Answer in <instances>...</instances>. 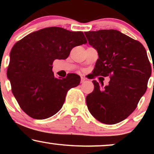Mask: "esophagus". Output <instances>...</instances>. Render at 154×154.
I'll use <instances>...</instances> for the list:
<instances>
[{
	"mask_svg": "<svg viewBox=\"0 0 154 154\" xmlns=\"http://www.w3.org/2000/svg\"><path fill=\"white\" fill-rule=\"evenodd\" d=\"M86 80V79H85V77H81V82L82 83H83L85 82V81Z\"/></svg>",
	"mask_w": 154,
	"mask_h": 154,
	"instance_id": "34e87169",
	"label": "esophagus"
}]
</instances>
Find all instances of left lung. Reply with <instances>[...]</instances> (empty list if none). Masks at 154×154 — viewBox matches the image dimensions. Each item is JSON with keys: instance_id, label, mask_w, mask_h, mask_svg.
<instances>
[{"instance_id": "left-lung-1", "label": "left lung", "mask_w": 154, "mask_h": 154, "mask_svg": "<svg viewBox=\"0 0 154 154\" xmlns=\"http://www.w3.org/2000/svg\"><path fill=\"white\" fill-rule=\"evenodd\" d=\"M88 43L98 51L94 76L110 77L109 85L100 86L86 97L91 114L100 122L114 125L126 119L146 93L151 66L140 42L116 29L85 32ZM154 72V68H153Z\"/></svg>"}]
</instances>
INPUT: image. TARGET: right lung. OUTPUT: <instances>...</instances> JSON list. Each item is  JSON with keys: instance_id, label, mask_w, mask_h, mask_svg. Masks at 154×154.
I'll use <instances>...</instances> for the list:
<instances>
[{"instance_id": "obj_1", "label": "right lung", "mask_w": 154, "mask_h": 154, "mask_svg": "<svg viewBox=\"0 0 154 154\" xmlns=\"http://www.w3.org/2000/svg\"><path fill=\"white\" fill-rule=\"evenodd\" d=\"M87 43L82 32L57 26L33 32L17 42L10 53L7 77L19 106L36 119L54 116L62 107L67 91L77 87L80 77H56L52 64L66 59L74 47Z\"/></svg>"}]
</instances>
